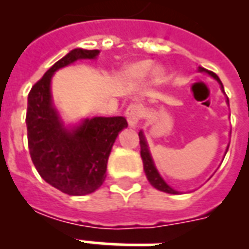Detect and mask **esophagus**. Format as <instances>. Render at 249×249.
I'll use <instances>...</instances> for the list:
<instances>
[{
  "mask_svg": "<svg viewBox=\"0 0 249 249\" xmlns=\"http://www.w3.org/2000/svg\"><path fill=\"white\" fill-rule=\"evenodd\" d=\"M142 115H143V109L137 103H132L125 111V116H126V120L130 126H136L142 119Z\"/></svg>",
  "mask_w": 249,
  "mask_h": 249,
  "instance_id": "esophagus-1",
  "label": "esophagus"
}]
</instances>
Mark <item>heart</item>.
I'll return each mask as SVG.
<instances>
[{
  "instance_id": "1",
  "label": "heart",
  "mask_w": 249,
  "mask_h": 249,
  "mask_svg": "<svg viewBox=\"0 0 249 249\" xmlns=\"http://www.w3.org/2000/svg\"><path fill=\"white\" fill-rule=\"evenodd\" d=\"M152 71V63L148 60H142V62H137V63L130 64L126 67L123 72L125 80L128 81H141V80L146 79Z\"/></svg>"
}]
</instances>
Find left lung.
<instances>
[{"label":"left lung","mask_w":249,"mask_h":249,"mask_svg":"<svg viewBox=\"0 0 249 249\" xmlns=\"http://www.w3.org/2000/svg\"><path fill=\"white\" fill-rule=\"evenodd\" d=\"M199 71L200 72H207L209 75L212 76L213 79H216L221 85V89L224 91V85L221 83V80L218 79V76L216 73H213L212 71H207L205 68L203 67H199ZM229 102V99H228ZM138 136H140V144H141V158H142V161H143V169H144V173H146V177H147L148 182L151 183L155 189L160 190V191H164V193H168V194H178V191H176L174 189H172L165 181H164L161 176L159 174L158 169L155 168V164H154V160L151 158V154L148 151V146H147V142H146V138L143 136V132L141 130L138 133ZM228 152V151H226Z\"/></svg>","instance_id":"8db88e82"}]
</instances>
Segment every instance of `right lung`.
Segmentation results:
<instances>
[{"mask_svg": "<svg viewBox=\"0 0 249 249\" xmlns=\"http://www.w3.org/2000/svg\"><path fill=\"white\" fill-rule=\"evenodd\" d=\"M98 54L99 50L73 49L49 68L28 94L25 123L31 159L49 185L73 196L101 187L111 148L128 123L123 116L93 117L67 129L53 106L50 83L59 68Z\"/></svg>", "mask_w": 249, "mask_h": 249, "instance_id": "obj_1", "label": "right lung"}]
</instances>
